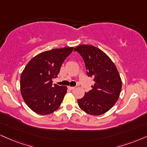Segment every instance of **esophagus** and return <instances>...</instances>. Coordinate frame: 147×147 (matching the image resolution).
Here are the masks:
<instances>
[{
  "label": "esophagus",
  "mask_w": 147,
  "mask_h": 147,
  "mask_svg": "<svg viewBox=\"0 0 147 147\" xmlns=\"http://www.w3.org/2000/svg\"><path fill=\"white\" fill-rule=\"evenodd\" d=\"M68 88L69 90H73L75 89V87H70V86H68Z\"/></svg>",
  "instance_id": "34e87169"
}]
</instances>
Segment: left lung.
Returning <instances> with one entry per match:
<instances>
[{
	"instance_id": "obj_1",
	"label": "left lung",
	"mask_w": 147,
	"mask_h": 147,
	"mask_svg": "<svg viewBox=\"0 0 147 147\" xmlns=\"http://www.w3.org/2000/svg\"><path fill=\"white\" fill-rule=\"evenodd\" d=\"M84 59L87 75L94 78L92 90L78 99L80 108L90 115L97 116L110 109L119 98L122 81L110 58L98 48L80 45L74 50Z\"/></svg>"
}]
</instances>
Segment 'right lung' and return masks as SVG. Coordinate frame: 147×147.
I'll return each instance as SVG.
<instances>
[{"instance_id": "right-lung-1", "label": "right lung", "mask_w": 147, "mask_h": 147, "mask_svg": "<svg viewBox=\"0 0 147 147\" xmlns=\"http://www.w3.org/2000/svg\"><path fill=\"white\" fill-rule=\"evenodd\" d=\"M73 47H65L38 54L27 63L20 77V92L26 104L33 112L47 115L57 110L67 92L66 86L53 85V79Z\"/></svg>"}]
</instances>
